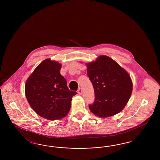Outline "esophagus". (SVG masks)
I'll return each mask as SVG.
<instances>
[{
  "instance_id": "obj_1",
  "label": "esophagus",
  "mask_w": 160,
  "mask_h": 160,
  "mask_svg": "<svg viewBox=\"0 0 160 160\" xmlns=\"http://www.w3.org/2000/svg\"><path fill=\"white\" fill-rule=\"evenodd\" d=\"M78 94H79V95H81V94H82V88H79L78 89Z\"/></svg>"
}]
</instances>
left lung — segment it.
I'll return each instance as SVG.
<instances>
[{"instance_id":"left-lung-1","label":"left lung","mask_w":160,"mask_h":160,"mask_svg":"<svg viewBox=\"0 0 160 160\" xmlns=\"http://www.w3.org/2000/svg\"><path fill=\"white\" fill-rule=\"evenodd\" d=\"M87 73L94 90L95 101L89 105L94 115L106 118L121 112L131 97L130 76L116 61L106 55L86 63Z\"/></svg>"}]
</instances>
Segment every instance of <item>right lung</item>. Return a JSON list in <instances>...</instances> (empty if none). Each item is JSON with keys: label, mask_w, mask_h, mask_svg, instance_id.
Here are the masks:
<instances>
[{"label": "right lung", "mask_w": 160, "mask_h": 160, "mask_svg": "<svg viewBox=\"0 0 160 160\" xmlns=\"http://www.w3.org/2000/svg\"><path fill=\"white\" fill-rule=\"evenodd\" d=\"M58 62L45 59L30 74L25 84V95L36 114L48 120H60L68 115L72 97L77 94L68 88L60 74Z\"/></svg>", "instance_id": "right-lung-1"}]
</instances>
